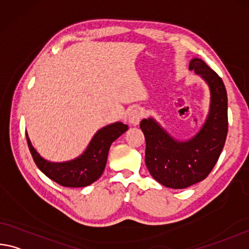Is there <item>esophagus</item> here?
<instances>
[{
	"instance_id": "esophagus-1",
	"label": "esophagus",
	"mask_w": 249,
	"mask_h": 249,
	"mask_svg": "<svg viewBox=\"0 0 249 249\" xmlns=\"http://www.w3.org/2000/svg\"><path fill=\"white\" fill-rule=\"evenodd\" d=\"M142 117V114L139 108H133L131 112L128 113V121L132 125H137L140 123Z\"/></svg>"
}]
</instances>
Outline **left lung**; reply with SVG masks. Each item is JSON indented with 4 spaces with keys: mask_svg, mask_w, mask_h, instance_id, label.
<instances>
[{
    "mask_svg": "<svg viewBox=\"0 0 249 249\" xmlns=\"http://www.w3.org/2000/svg\"><path fill=\"white\" fill-rule=\"evenodd\" d=\"M189 70L202 75L211 89L210 115L194 139L177 142L152 118L141 122L144 133L145 164L154 178L166 187L186 188L206 178L222 153L228 132L227 93L224 82L199 58Z\"/></svg>",
    "mask_w": 249,
    "mask_h": 249,
    "instance_id": "left-lung-1",
    "label": "left lung"
}]
</instances>
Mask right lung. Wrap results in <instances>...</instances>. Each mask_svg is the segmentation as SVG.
<instances>
[{
	"label": "right lung",
	"instance_id": "right-lung-1",
	"mask_svg": "<svg viewBox=\"0 0 249 249\" xmlns=\"http://www.w3.org/2000/svg\"><path fill=\"white\" fill-rule=\"evenodd\" d=\"M128 126L114 123L100 129L90 141L88 149L76 160L65 163H51L38 155L26 135L30 152L41 172L65 187H84L92 184L103 174L110 144L127 131Z\"/></svg>",
	"mask_w": 249,
	"mask_h": 249
}]
</instances>
